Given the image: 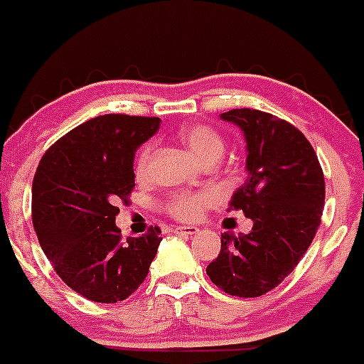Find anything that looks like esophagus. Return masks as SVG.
<instances>
[{"label":"esophagus","mask_w":364,"mask_h":364,"mask_svg":"<svg viewBox=\"0 0 364 364\" xmlns=\"http://www.w3.org/2000/svg\"><path fill=\"white\" fill-rule=\"evenodd\" d=\"M175 233L184 235V237H191V235L198 233V228L197 226H176Z\"/></svg>","instance_id":"34e87169"}]
</instances>
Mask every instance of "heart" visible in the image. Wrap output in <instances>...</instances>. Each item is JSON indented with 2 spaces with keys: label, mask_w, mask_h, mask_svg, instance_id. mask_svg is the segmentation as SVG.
<instances>
[{
  "label": "heart",
  "mask_w": 364,
  "mask_h": 364,
  "mask_svg": "<svg viewBox=\"0 0 364 364\" xmlns=\"http://www.w3.org/2000/svg\"><path fill=\"white\" fill-rule=\"evenodd\" d=\"M180 140L202 162H217L224 153V140L210 125H186L178 133ZM151 146L144 147L136 156L134 171L136 176H146L149 171ZM213 195L208 191H182L175 193L167 200V211L180 220H195L204 213L208 205L213 204Z\"/></svg>",
  "instance_id": "1"
}]
</instances>
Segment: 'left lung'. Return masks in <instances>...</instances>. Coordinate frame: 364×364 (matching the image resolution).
Returning a JSON list of instances; mask_svg holds the SVG:
<instances>
[{
    "label": "left lung",
    "mask_w": 364,
    "mask_h": 364,
    "mask_svg": "<svg viewBox=\"0 0 364 364\" xmlns=\"http://www.w3.org/2000/svg\"><path fill=\"white\" fill-rule=\"evenodd\" d=\"M246 138L244 184L230 210L252 218L250 233L220 235V253L205 273L235 297H259L281 284L306 253L321 224L324 176L306 136L269 112H222Z\"/></svg>",
    "instance_id": "left-lung-1"
}]
</instances>
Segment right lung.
Returning <instances> with one entry per match:
<instances>
[{
	"mask_svg": "<svg viewBox=\"0 0 364 364\" xmlns=\"http://www.w3.org/2000/svg\"><path fill=\"white\" fill-rule=\"evenodd\" d=\"M160 118L104 114L47 149L32 182V224L54 272L89 301H124L147 277L160 228L122 239L114 224L134 188V153Z\"/></svg>",
	"mask_w": 364,
	"mask_h": 364,
	"instance_id": "obj_1",
	"label": "right lung"
}]
</instances>
